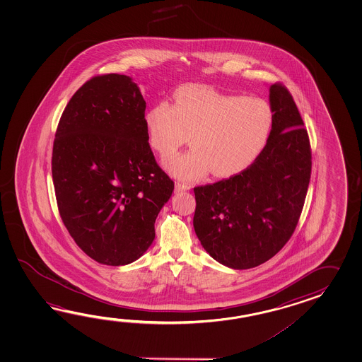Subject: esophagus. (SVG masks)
<instances>
[{
    "instance_id": "obj_1",
    "label": "esophagus",
    "mask_w": 362,
    "mask_h": 362,
    "mask_svg": "<svg viewBox=\"0 0 362 362\" xmlns=\"http://www.w3.org/2000/svg\"><path fill=\"white\" fill-rule=\"evenodd\" d=\"M192 186L189 184H184V182H176V192H186V190H190Z\"/></svg>"
}]
</instances>
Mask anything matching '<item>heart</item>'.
I'll list each match as a JSON object with an SVG mask.
<instances>
[{"label":"heart","instance_id":"heart-1","mask_svg":"<svg viewBox=\"0 0 362 362\" xmlns=\"http://www.w3.org/2000/svg\"><path fill=\"white\" fill-rule=\"evenodd\" d=\"M151 146L159 154L175 153L187 136L192 148L167 156L165 170L181 180L230 176L245 170L269 139L273 111L260 98L217 92L192 85L180 89L173 106L159 102L145 116Z\"/></svg>","mask_w":362,"mask_h":362}]
</instances>
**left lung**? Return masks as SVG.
Returning <instances> with one entry per match:
<instances>
[{"mask_svg":"<svg viewBox=\"0 0 362 362\" xmlns=\"http://www.w3.org/2000/svg\"><path fill=\"white\" fill-rule=\"evenodd\" d=\"M273 127L254 163L228 180L194 187V230L216 262L250 269L268 262L291 238L312 170L308 133L291 94L269 86Z\"/></svg>","mask_w":362,"mask_h":362,"instance_id":"1","label":"left lung"}]
</instances>
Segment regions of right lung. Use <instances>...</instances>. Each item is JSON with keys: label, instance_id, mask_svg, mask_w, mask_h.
Instances as JSON below:
<instances>
[{"label": "right lung", "instance_id": "obj_1", "mask_svg": "<svg viewBox=\"0 0 362 362\" xmlns=\"http://www.w3.org/2000/svg\"><path fill=\"white\" fill-rule=\"evenodd\" d=\"M139 85L110 74L86 81L62 114L52 173L63 223L105 265L136 262L175 184L155 162Z\"/></svg>", "mask_w": 362, "mask_h": 362}]
</instances>
